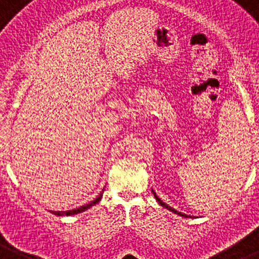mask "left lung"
<instances>
[{"label": "left lung", "instance_id": "left-lung-1", "mask_svg": "<svg viewBox=\"0 0 259 259\" xmlns=\"http://www.w3.org/2000/svg\"><path fill=\"white\" fill-rule=\"evenodd\" d=\"M151 191H153V193H154V197H155V199H156V201H158V203H159L160 205H162V207H164V208H166V209H168V210H170V212H174V213H175V214H179V216H182V217H188V216H187V214H184V213H180V212H178L177 209H174L172 207H170V205H167L166 203H163L162 200H160L159 197L156 196V193L154 192V190H153V188H151Z\"/></svg>", "mask_w": 259, "mask_h": 259}]
</instances>
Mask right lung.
<instances>
[{"mask_svg": "<svg viewBox=\"0 0 259 259\" xmlns=\"http://www.w3.org/2000/svg\"><path fill=\"white\" fill-rule=\"evenodd\" d=\"M101 197H103V193H100L99 196H97L96 199L93 200V201H91V203H89V204H85V205H82V207L76 208V209H72V210H67V212H56L55 214H58V216H72V214L81 213V212H84V210L89 209V208L93 207V205H96V204L99 203L100 200H101Z\"/></svg>", "mask_w": 259, "mask_h": 259, "instance_id": "right-lung-1", "label": "right lung"}]
</instances>
